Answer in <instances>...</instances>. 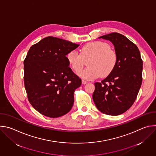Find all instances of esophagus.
<instances>
[{"mask_svg":"<svg viewBox=\"0 0 156 156\" xmlns=\"http://www.w3.org/2000/svg\"><path fill=\"white\" fill-rule=\"evenodd\" d=\"M86 83H87V81H85V80H82V84H86Z\"/></svg>","mask_w":156,"mask_h":156,"instance_id":"obj_1","label":"esophagus"}]
</instances>
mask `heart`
Listing matches in <instances>:
<instances>
[{
    "mask_svg": "<svg viewBox=\"0 0 156 156\" xmlns=\"http://www.w3.org/2000/svg\"><path fill=\"white\" fill-rule=\"evenodd\" d=\"M91 57L88 64L89 67L80 72L85 62L84 59ZM66 59L75 72L83 79L92 80L108 76L115 69L117 62L115 51L110 49L105 42L94 41L87 43L81 48V54L75 50L70 51L66 54Z\"/></svg>",
    "mask_w": 156,
    "mask_h": 156,
    "instance_id": "heart-1",
    "label": "heart"
}]
</instances>
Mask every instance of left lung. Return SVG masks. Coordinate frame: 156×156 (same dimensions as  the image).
Here are the masks:
<instances>
[{
    "label": "left lung",
    "instance_id": "left-lung-1",
    "mask_svg": "<svg viewBox=\"0 0 156 156\" xmlns=\"http://www.w3.org/2000/svg\"><path fill=\"white\" fill-rule=\"evenodd\" d=\"M99 38L112 42L117 62L108 76L101 83H94L93 99L102 113L119 115L128 110L136 100L142 83L143 60L138 47L125 36L112 33Z\"/></svg>",
    "mask_w": 156,
    "mask_h": 156
}]
</instances>
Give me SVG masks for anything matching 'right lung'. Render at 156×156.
<instances>
[{
	"mask_svg": "<svg viewBox=\"0 0 156 156\" xmlns=\"http://www.w3.org/2000/svg\"><path fill=\"white\" fill-rule=\"evenodd\" d=\"M78 44L49 36L33 45L24 60V83L29 102L43 115L67 114L81 80L69 67L66 54Z\"/></svg>",
	"mask_w": 156,
	"mask_h": 156,
	"instance_id": "obj_1",
	"label": "right lung"
}]
</instances>
